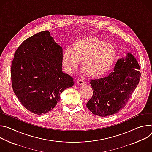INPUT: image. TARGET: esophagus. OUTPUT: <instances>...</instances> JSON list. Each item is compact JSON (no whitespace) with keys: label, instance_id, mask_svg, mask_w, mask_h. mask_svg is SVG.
Returning <instances> with one entry per match:
<instances>
[{"label":"esophagus","instance_id":"34e87169","mask_svg":"<svg viewBox=\"0 0 152 152\" xmlns=\"http://www.w3.org/2000/svg\"><path fill=\"white\" fill-rule=\"evenodd\" d=\"M77 83L79 85H82L84 83V80L83 79H77Z\"/></svg>","mask_w":152,"mask_h":152}]
</instances>
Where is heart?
<instances>
[{
    "label": "heart",
    "instance_id": "1",
    "mask_svg": "<svg viewBox=\"0 0 152 152\" xmlns=\"http://www.w3.org/2000/svg\"><path fill=\"white\" fill-rule=\"evenodd\" d=\"M117 56L115 47L94 38L75 41L73 48L65 49L62 55L64 69L68 72L76 69L82 60V66L89 75L102 76L113 67Z\"/></svg>",
    "mask_w": 152,
    "mask_h": 152
}]
</instances>
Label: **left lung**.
Here are the masks:
<instances>
[{
    "label": "left lung",
    "mask_w": 152,
    "mask_h": 152,
    "mask_svg": "<svg viewBox=\"0 0 152 152\" xmlns=\"http://www.w3.org/2000/svg\"><path fill=\"white\" fill-rule=\"evenodd\" d=\"M140 66L135 57L127 53L118 59L114 72L106 77L91 80L92 97L86 107L94 114L107 117L117 113L126 106L140 82Z\"/></svg>",
    "instance_id": "8db88e82"
}]
</instances>
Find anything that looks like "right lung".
I'll list each match as a JSON object with an SVG mask.
<instances>
[{
  "mask_svg": "<svg viewBox=\"0 0 152 152\" xmlns=\"http://www.w3.org/2000/svg\"><path fill=\"white\" fill-rule=\"evenodd\" d=\"M62 48L48 31L27 38L16 50L11 70L12 89L30 112L49 113L61 93L73 85V78L62 71Z\"/></svg>",
  "mask_w": 152,
  "mask_h": 152,
  "instance_id": "add662e5",
  "label": "right lung"
}]
</instances>
